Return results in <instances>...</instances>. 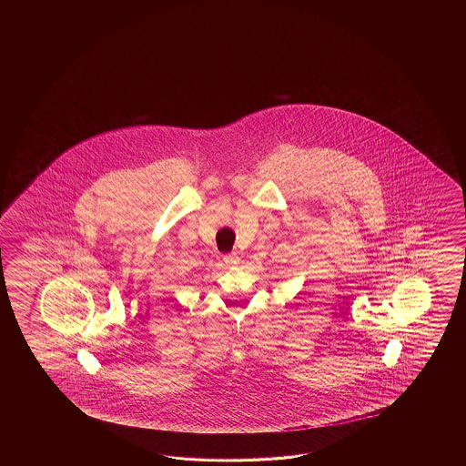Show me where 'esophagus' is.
Here are the masks:
<instances>
[{
  "instance_id": "34e87169",
  "label": "esophagus",
  "mask_w": 466,
  "mask_h": 466,
  "mask_svg": "<svg viewBox=\"0 0 466 466\" xmlns=\"http://www.w3.org/2000/svg\"><path fill=\"white\" fill-rule=\"evenodd\" d=\"M223 261L228 267H237L238 263H239V257H238L237 253H231V255H227V257L223 258Z\"/></svg>"
}]
</instances>
